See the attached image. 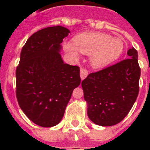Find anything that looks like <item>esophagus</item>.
<instances>
[{"label": "esophagus", "instance_id": "1", "mask_svg": "<svg viewBox=\"0 0 150 150\" xmlns=\"http://www.w3.org/2000/svg\"><path fill=\"white\" fill-rule=\"evenodd\" d=\"M87 75H88V70L84 68H81V70H80V77H81V79H84L85 78L87 77Z\"/></svg>", "mask_w": 150, "mask_h": 150}]
</instances>
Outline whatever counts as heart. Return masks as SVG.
I'll return each instance as SVG.
<instances>
[{"label": "heart", "mask_w": 150, "mask_h": 150, "mask_svg": "<svg viewBox=\"0 0 150 150\" xmlns=\"http://www.w3.org/2000/svg\"><path fill=\"white\" fill-rule=\"evenodd\" d=\"M124 42L121 38L111 37L103 33H83L73 40L65 42L64 47L67 52L78 56L79 51L90 55V63L94 68H103L114 62L124 50Z\"/></svg>", "instance_id": "heart-1"}]
</instances>
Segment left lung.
<instances>
[{"instance_id":"obj_1","label":"left lung","mask_w":150,"mask_h":150,"mask_svg":"<svg viewBox=\"0 0 150 150\" xmlns=\"http://www.w3.org/2000/svg\"><path fill=\"white\" fill-rule=\"evenodd\" d=\"M127 54L128 58L90 73L82 82L88 116L98 125L121 122L139 95L141 70L138 52L132 47Z\"/></svg>"}]
</instances>
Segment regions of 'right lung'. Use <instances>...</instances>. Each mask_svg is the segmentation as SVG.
<instances>
[{
	"instance_id": "obj_1",
	"label": "right lung",
	"mask_w": 150,
	"mask_h": 150,
	"mask_svg": "<svg viewBox=\"0 0 150 150\" xmlns=\"http://www.w3.org/2000/svg\"><path fill=\"white\" fill-rule=\"evenodd\" d=\"M70 31L47 27L32 35L20 54L16 68V97L33 123L53 127L61 121L75 88L79 86V67L64 64L59 50Z\"/></svg>"
}]
</instances>
